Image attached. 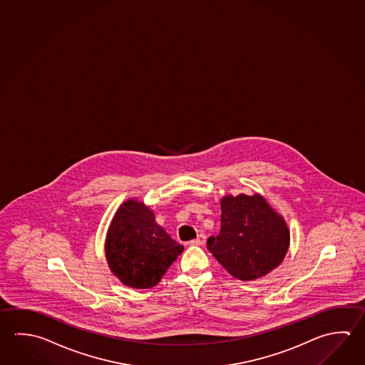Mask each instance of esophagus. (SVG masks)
Here are the masks:
<instances>
[{
	"mask_svg": "<svg viewBox=\"0 0 365 365\" xmlns=\"http://www.w3.org/2000/svg\"><path fill=\"white\" fill-rule=\"evenodd\" d=\"M206 242V236L205 235H198L197 238L192 240L191 245H197V246H204Z\"/></svg>",
	"mask_w": 365,
	"mask_h": 365,
	"instance_id": "obj_1",
	"label": "esophagus"
}]
</instances>
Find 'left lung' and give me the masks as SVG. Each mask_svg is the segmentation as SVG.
<instances>
[{
    "mask_svg": "<svg viewBox=\"0 0 365 365\" xmlns=\"http://www.w3.org/2000/svg\"><path fill=\"white\" fill-rule=\"evenodd\" d=\"M220 210V233L206 246L228 273L254 281L281 265L289 247V230L264 196L225 195Z\"/></svg>",
    "mask_w": 365,
    "mask_h": 365,
    "instance_id": "8db88e82",
    "label": "left lung"
}]
</instances>
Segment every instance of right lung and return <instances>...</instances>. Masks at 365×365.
I'll list each match as a JSON object with an SVG mask.
<instances>
[{
	"mask_svg": "<svg viewBox=\"0 0 365 365\" xmlns=\"http://www.w3.org/2000/svg\"><path fill=\"white\" fill-rule=\"evenodd\" d=\"M182 251L183 246L156 223L154 211L137 198L119 206L105 240L111 273L137 289L156 286Z\"/></svg>",
	"mask_w": 365,
	"mask_h": 365,
	"instance_id": "right-lung-1",
	"label": "right lung"
}]
</instances>
